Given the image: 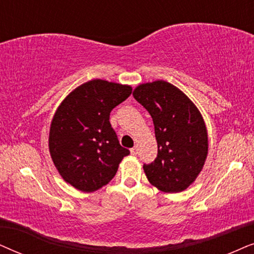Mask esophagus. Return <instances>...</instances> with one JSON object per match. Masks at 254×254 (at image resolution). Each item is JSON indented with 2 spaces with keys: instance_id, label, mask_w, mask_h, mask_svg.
Returning <instances> with one entry per match:
<instances>
[{
  "instance_id": "esophagus-1",
  "label": "esophagus",
  "mask_w": 254,
  "mask_h": 254,
  "mask_svg": "<svg viewBox=\"0 0 254 254\" xmlns=\"http://www.w3.org/2000/svg\"><path fill=\"white\" fill-rule=\"evenodd\" d=\"M130 153L132 154V155H136V154L138 153V147H137V146H134V147L131 148V150H130Z\"/></svg>"
}]
</instances>
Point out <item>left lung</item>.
Listing matches in <instances>:
<instances>
[{
  "label": "left lung",
  "instance_id": "left-lung-1",
  "mask_svg": "<svg viewBox=\"0 0 254 254\" xmlns=\"http://www.w3.org/2000/svg\"><path fill=\"white\" fill-rule=\"evenodd\" d=\"M132 95L154 124L158 155L143 166L147 180L160 191H184L201 173L208 155V131L200 110L164 80L141 83Z\"/></svg>",
  "mask_w": 254,
  "mask_h": 254
}]
</instances>
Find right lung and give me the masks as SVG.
Here are the masks:
<instances>
[{"label":"right lung","mask_w":254,"mask_h":254,"mask_svg":"<svg viewBox=\"0 0 254 254\" xmlns=\"http://www.w3.org/2000/svg\"><path fill=\"white\" fill-rule=\"evenodd\" d=\"M131 92L129 84L94 79L73 89L60 103L51 122L49 150L67 184L92 192L115 177L130 151L118 143L109 116Z\"/></svg>","instance_id":"1"}]
</instances>
